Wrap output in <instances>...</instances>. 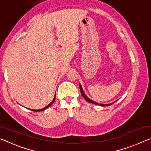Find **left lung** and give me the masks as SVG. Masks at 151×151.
Returning <instances> with one entry per match:
<instances>
[{
	"label": "left lung",
	"mask_w": 151,
	"mask_h": 151,
	"mask_svg": "<svg viewBox=\"0 0 151 151\" xmlns=\"http://www.w3.org/2000/svg\"><path fill=\"white\" fill-rule=\"evenodd\" d=\"M79 86H80V90H81V93L82 96H83V98L85 99L86 101H87V102H89V103H91L95 104H97V105L102 106H111V104H112L113 103H115V102L116 101H115L114 102H113V103H109V104H101V103H96V102H94V101H93L91 100V99H89L88 97H87V96L86 95V94H85V93H84V91H83V88H82V86H81V84H80V83H79Z\"/></svg>",
	"instance_id": "8db88e82"
}]
</instances>
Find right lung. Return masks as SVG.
Returning a JSON list of instances; mask_svg holds the SVG:
<instances>
[{
	"instance_id": "obj_1",
	"label": "right lung",
	"mask_w": 151,
	"mask_h": 151,
	"mask_svg": "<svg viewBox=\"0 0 151 151\" xmlns=\"http://www.w3.org/2000/svg\"><path fill=\"white\" fill-rule=\"evenodd\" d=\"M55 97H54V99H53V101L51 102V103L49 104H48V105L47 106H45V108H43V109H39V110H33V109H31V111H35V112H39V111H44V110H45L46 109H47L48 107H49L51 104H53V103H54L55 102Z\"/></svg>"
}]
</instances>
